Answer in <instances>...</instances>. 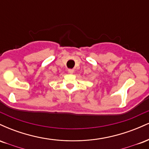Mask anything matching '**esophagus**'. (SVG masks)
Wrapping results in <instances>:
<instances>
[{
	"instance_id": "1",
	"label": "esophagus",
	"mask_w": 149,
	"mask_h": 149,
	"mask_svg": "<svg viewBox=\"0 0 149 149\" xmlns=\"http://www.w3.org/2000/svg\"><path fill=\"white\" fill-rule=\"evenodd\" d=\"M68 72L71 74V73H73V72H74V70L72 69H68Z\"/></svg>"
}]
</instances>
